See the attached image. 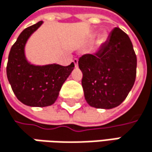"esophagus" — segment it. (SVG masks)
<instances>
[{"label":"esophagus","instance_id":"34e87169","mask_svg":"<svg viewBox=\"0 0 152 152\" xmlns=\"http://www.w3.org/2000/svg\"><path fill=\"white\" fill-rule=\"evenodd\" d=\"M73 62H74V64H75V67H76V68H77V67H78V59H74V60H73Z\"/></svg>","mask_w":152,"mask_h":152}]
</instances>
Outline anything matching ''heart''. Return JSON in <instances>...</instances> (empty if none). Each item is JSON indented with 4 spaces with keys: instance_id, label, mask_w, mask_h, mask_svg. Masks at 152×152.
Here are the masks:
<instances>
[{
    "instance_id": "b5f03b06",
    "label": "heart",
    "mask_w": 152,
    "mask_h": 152,
    "mask_svg": "<svg viewBox=\"0 0 152 152\" xmlns=\"http://www.w3.org/2000/svg\"><path fill=\"white\" fill-rule=\"evenodd\" d=\"M94 38H95V35H92V36L91 37V40H92ZM106 35H105V34H102V35H100V37H99V43H103V42L106 40Z\"/></svg>"
}]
</instances>
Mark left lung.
I'll return each mask as SVG.
<instances>
[{
    "instance_id": "left-lung-1",
    "label": "left lung",
    "mask_w": 152,
    "mask_h": 152,
    "mask_svg": "<svg viewBox=\"0 0 152 152\" xmlns=\"http://www.w3.org/2000/svg\"><path fill=\"white\" fill-rule=\"evenodd\" d=\"M86 102L92 107L112 109L120 106L131 91L137 75V56L129 37L114 28L96 55L78 61Z\"/></svg>"
}]
</instances>
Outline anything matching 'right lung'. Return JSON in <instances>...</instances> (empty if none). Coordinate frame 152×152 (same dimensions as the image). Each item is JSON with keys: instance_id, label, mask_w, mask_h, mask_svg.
Listing matches in <instances>:
<instances>
[{"instance_id": "obj_1", "label": "right lung", "mask_w": 152, "mask_h": 152, "mask_svg": "<svg viewBox=\"0 0 152 152\" xmlns=\"http://www.w3.org/2000/svg\"><path fill=\"white\" fill-rule=\"evenodd\" d=\"M40 21L24 29L12 46L7 64V76L13 92L23 104L34 107L53 105L60 90L75 68L56 63L36 65L28 61L25 46L30 37L42 25Z\"/></svg>"}]
</instances>
